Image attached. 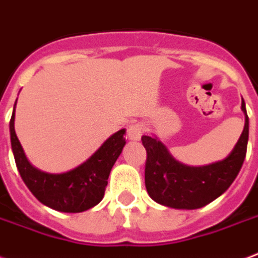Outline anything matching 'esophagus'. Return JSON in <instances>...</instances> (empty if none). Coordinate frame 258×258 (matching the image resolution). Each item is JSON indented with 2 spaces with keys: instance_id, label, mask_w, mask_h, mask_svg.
Wrapping results in <instances>:
<instances>
[{
  "instance_id": "34e87169",
  "label": "esophagus",
  "mask_w": 258,
  "mask_h": 258,
  "mask_svg": "<svg viewBox=\"0 0 258 258\" xmlns=\"http://www.w3.org/2000/svg\"><path fill=\"white\" fill-rule=\"evenodd\" d=\"M145 131V125L143 123H135V124L130 125L128 128V138L131 141H139L143 135Z\"/></svg>"
}]
</instances>
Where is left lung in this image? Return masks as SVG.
I'll return each mask as SVG.
<instances>
[{
    "label": "left lung",
    "instance_id": "obj_1",
    "mask_svg": "<svg viewBox=\"0 0 258 258\" xmlns=\"http://www.w3.org/2000/svg\"><path fill=\"white\" fill-rule=\"evenodd\" d=\"M245 127L238 142L225 160L203 166H189L177 161L157 137L143 135L147 151L145 184L157 203L177 210H196L211 203L229 189L242 168L249 139V117L245 101Z\"/></svg>",
    "mask_w": 258,
    "mask_h": 258
}]
</instances>
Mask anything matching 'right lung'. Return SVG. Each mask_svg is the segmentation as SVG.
<instances>
[{
    "label": "right lung",
    "instance_id": "1",
    "mask_svg": "<svg viewBox=\"0 0 258 258\" xmlns=\"http://www.w3.org/2000/svg\"><path fill=\"white\" fill-rule=\"evenodd\" d=\"M15 108L16 104L9 123L12 151L20 176L33 196L60 212H82L97 206L104 198L112 166L125 145V130L111 135L77 168L64 173H47L35 168L23 150L15 131Z\"/></svg>",
    "mask_w": 258,
    "mask_h": 258
}]
</instances>
